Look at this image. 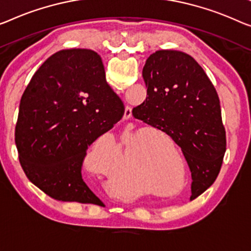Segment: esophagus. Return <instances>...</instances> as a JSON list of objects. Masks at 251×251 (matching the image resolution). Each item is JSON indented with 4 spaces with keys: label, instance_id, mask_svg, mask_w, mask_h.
Listing matches in <instances>:
<instances>
[{
    "label": "esophagus",
    "instance_id": "esophagus-1",
    "mask_svg": "<svg viewBox=\"0 0 251 251\" xmlns=\"http://www.w3.org/2000/svg\"><path fill=\"white\" fill-rule=\"evenodd\" d=\"M126 115L128 116V117H130V115H132V109H130L129 107L126 108Z\"/></svg>",
    "mask_w": 251,
    "mask_h": 251
}]
</instances>
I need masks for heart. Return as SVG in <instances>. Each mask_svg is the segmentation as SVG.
<instances>
[{"label": "heart", "mask_w": 251, "mask_h": 251, "mask_svg": "<svg viewBox=\"0 0 251 251\" xmlns=\"http://www.w3.org/2000/svg\"><path fill=\"white\" fill-rule=\"evenodd\" d=\"M163 137H166L163 135ZM124 152L121 166L119 164V150L115 141L110 137H101L97 140L85 153V163L90 171L101 177H110L116 168L118 176L116 186L121 190V195L125 197H135L140 194L137 181L143 175V167L138 164L133 156L136 148L145 152L144 166L145 176L158 184L162 190H173L177 188L181 181V173L177 168L168 166V160L163 155L155 154L148 140H144V134L138 132L125 136Z\"/></svg>", "instance_id": "obj_1"}]
</instances>
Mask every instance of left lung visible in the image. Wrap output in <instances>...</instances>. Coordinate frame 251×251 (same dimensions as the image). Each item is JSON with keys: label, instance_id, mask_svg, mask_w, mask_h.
<instances>
[{"label": "left lung", "instance_id": "8db88e82", "mask_svg": "<svg viewBox=\"0 0 251 251\" xmlns=\"http://www.w3.org/2000/svg\"><path fill=\"white\" fill-rule=\"evenodd\" d=\"M142 75L148 97L132 114L181 148L195 200L218 178L226 150L218 92L195 59L178 50L150 55Z\"/></svg>", "mask_w": 251, "mask_h": 251}]
</instances>
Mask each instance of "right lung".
<instances>
[{"mask_svg": "<svg viewBox=\"0 0 251 251\" xmlns=\"http://www.w3.org/2000/svg\"><path fill=\"white\" fill-rule=\"evenodd\" d=\"M124 113L96 51L73 48L51 55L19 106L14 140L25 176L54 200L98 203L82 178V164L88 147Z\"/></svg>", "mask_w": 251, "mask_h": 251, "instance_id": "obj_1", "label": "right lung"}]
</instances>
